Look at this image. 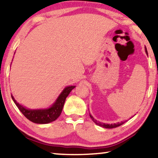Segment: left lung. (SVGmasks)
Listing matches in <instances>:
<instances>
[{
  "instance_id": "left-lung-1",
  "label": "left lung",
  "mask_w": 158,
  "mask_h": 158,
  "mask_svg": "<svg viewBox=\"0 0 158 158\" xmlns=\"http://www.w3.org/2000/svg\"><path fill=\"white\" fill-rule=\"evenodd\" d=\"M145 52H146V54H148V51H147V48L146 47L145 48ZM90 116V118H92V120H93L94 123H96V124H98L99 127H104V128H116V127H119V126L122 125L124 123V122H121V123H114V124H106V123H101L99 122V121H98L97 120L94 119V118L93 117V116L89 115Z\"/></svg>"
}]
</instances>
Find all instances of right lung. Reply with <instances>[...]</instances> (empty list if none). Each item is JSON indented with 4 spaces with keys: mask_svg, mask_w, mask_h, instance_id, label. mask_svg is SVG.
<instances>
[{
    "mask_svg": "<svg viewBox=\"0 0 158 158\" xmlns=\"http://www.w3.org/2000/svg\"><path fill=\"white\" fill-rule=\"evenodd\" d=\"M73 88H75V86H69L65 87L52 106L47 110H27L17 102L13 95H11V97L18 108L27 119L31 121V122L44 124V123L52 122L59 118V116L61 114L65 99Z\"/></svg>",
    "mask_w": 158,
    "mask_h": 158,
    "instance_id": "add662e5",
    "label": "right lung"
}]
</instances>
